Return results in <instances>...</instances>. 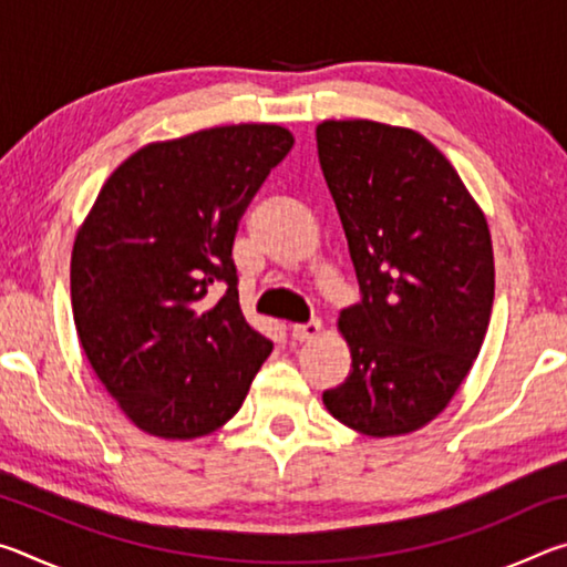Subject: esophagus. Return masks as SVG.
<instances>
[{
	"instance_id": "34e87169",
	"label": "esophagus",
	"mask_w": 567,
	"mask_h": 567,
	"mask_svg": "<svg viewBox=\"0 0 567 567\" xmlns=\"http://www.w3.org/2000/svg\"><path fill=\"white\" fill-rule=\"evenodd\" d=\"M320 330H322V322L320 320H312V322H307V324H292L290 334H292V340H297V342H310V340L318 338Z\"/></svg>"
}]
</instances>
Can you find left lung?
<instances>
[{"mask_svg": "<svg viewBox=\"0 0 567 567\" xmlns=\"http://www.w3.org/2000/svg\"><path fill=\"white\" fill-rule=\"evenodd\" d=\"M315 137L362 290L338 320L350 375L322 402L354 433H415L450 405L483 348L495 297L491 227L420 132L324 120Z\"/></svg>", "mask_w": 567, "mask_h": 567, "instance_id": "8db88e82", "label": "left lung"}]
</instances>
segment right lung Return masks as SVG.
Segmentation results:
<instances>
[{
  "mask_svg": "<svg viewBox=\"0 0 567 567\" xmlns=\"http://www.w3.org/2000/svg\"><path fill=\"white\" fill-rule=\"evenodd\" d=\"M292 145L290 130L255 122L150 142L112 172L76 229V334L142 433H215L272 352L239 310L233 245L247 205ZM217 289L215 301L208 292Z\"/></svg>",
  "mask_w": 567,
  "mask_h": 567,
  "instance_id": "add662e5",
  "label": "right lung"
}]
</instances>
